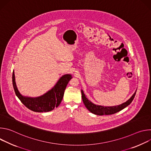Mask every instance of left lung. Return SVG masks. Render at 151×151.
I'll return each instance as SVG.
<instances>
[{
    "instance_id": "left-lung-1",
    "label": "left lung",
    "mask_w": 151,
    "mask_h": 151,
    "mask_svg": "<svg viewBox=\"0 0 151 151\" xmlns=\"http://www.w3.org/2000/svg\"><path fill=\"white\" fill-rule=\"evenodd\" d=\"M81 93H82V101H83L85 107L87 108V109L90 112H91V113H93L95 115H103L114 114L116 112H119L120 111L122 110L123 109H124L125 107L128 106L132 102V101L133 100V99L135 97L136 91L133 94V96L127 101H125L119 105L114 106H103L94 104L90 100H89L87 97H86L82 90H81Z\"/></svg>"
}]
</instances>
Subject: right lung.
Listing matches in <instances>:
<instances>
[{
	"label": "right lung",
	"mask_w": 151,
	"mask_h": 151,
	"mask_svg": "<svg viewBox=\"0 0 151 151\" xmlns=\"http://www.w3.org/2000/svg\"><path fill=\"white\" fill-rule=\"evenodd\" d=\"M72 78L70 74L63 75L50 90L36 97L24 96L19 93L16 85L14 70L12 73V84L16 96L28 109L36 112H47L51 111L60 105L64 90Z\"/></svg>",
	"instance_id": "obj_1"
}]
</instances>
